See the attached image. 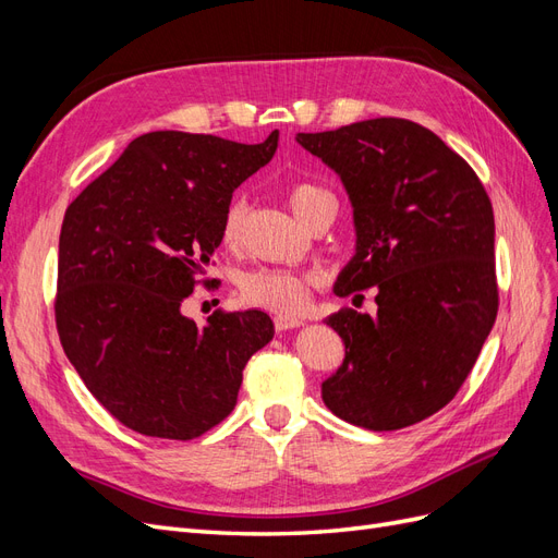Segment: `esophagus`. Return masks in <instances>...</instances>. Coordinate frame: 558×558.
Wrapping results in <instances>:
<instances>
[{"mask_svg":"<svg viewBox=\"0 0 558 558\" xmlns=\"http://www.w3.org/2000/svg\"><path fill=\"white\" fill-rule=\"evenodd\" d=\"M305 326V320L298 318V316H286V314H277L275 316V328L281 332V330H293V328H300Z\"/></svg>","mask_w":558,"mask_h":558,"instance_id":"34e87169","label":"esophagus"}]
</instances>
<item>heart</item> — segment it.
I'll use <instances>...</instances> for the list:
<instances>
[{
  "mask_svg": "<svg viewBox=\"0 0 558 558\" xmlns=\"http://www.w3.org/2000/svg\"><path fill=\"white\" fill-rule=\"evenodd\" d=\"M289 202L300 221L310 223L312 216L335 202L332 195L310 181H298L289 189ZM244 230V202L234 197L221 218V242L228 248H234L242 242ZM314 286V275L300 272L289 267H256L244 272L238 281V295L248 307H260L277 314H295L307 305L310 291Z\"/></svg>",
  "mask_w": 558,
  "mask_h": 558,
  "instance_id": "heart-1",
  "label": "heart"
}]
</instances>
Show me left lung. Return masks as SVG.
<instances>
[{"instance_id": "obj_1", "label": "left lung", "mask_w": 558, "mask_h": 558, "mask_svg": "<svg viewBox=\"0 0 558 558\" xmlns=\"http://www.w3.org/2000/svg\"><path fill=\"white\" fill-rule=\"evenodd\" d=\"M295 140L340 174L353 205L356 256L335 293L377 291V316L344 307L326 318L347 356L320 386L324 402L369 430L418 424L459 393L494 328L492 199L456 150L408 118Z\"/></svg>"}]
</instances>
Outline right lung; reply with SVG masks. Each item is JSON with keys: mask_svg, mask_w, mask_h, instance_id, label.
I'll use <instances>...</instances> for the list:
<instances>
[{"mask_svg": "<svg viewBox=\"0 0 558 558\" xmlns=\"http://www.w3.org/2000/svg\"><path fill=\"white\" fill-rule=\"evenodd\" d=\"M214 134H142L64 211L56 326L99 404L134 433L193 440L238 404L248 359L275 337L265 312L197 326L181 302L207 277L232 191L272 160Z\"/></svg>", "mask_w": 558, "mask_h": 558, "instance_id": "obj_1", "label": "right lung"}]
</instances>
